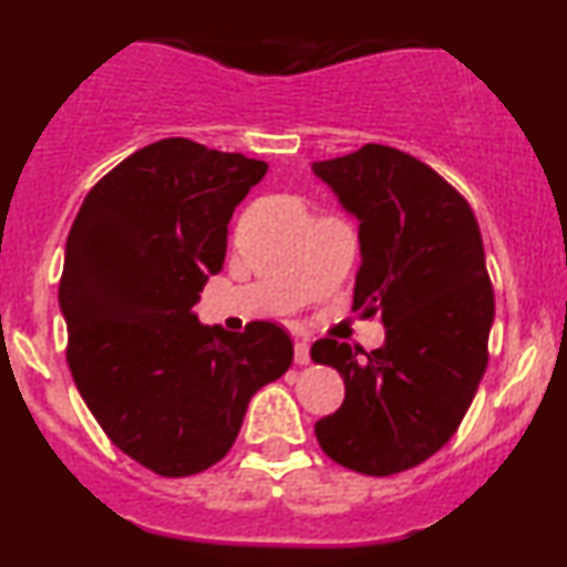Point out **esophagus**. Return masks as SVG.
<instances>
[{"instance_id": "34e87169", "label": "esophagus", "mask_w": 567, "mask_h": 567, "mask_svg": "<svg viewBox=\"0 0 567 567\" xmlns=\"http://www.w3.org/2000/svg\"><path fill=\"white\" fill-rule=\"evenodd\" d=\"M296 362H298V365H309V362H311L309 341H306V338H298V341H296Z\"/></svg>"}]
</instances>
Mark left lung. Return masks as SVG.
<instances>
[{"label":"left lung","mask_w":567,"mask_h":567,"mask_svg":"<svg viewBox=\"0 0 567 567\" xmlns=\"http://www.w3.org/2000/svg\"><path fill=\"white\" fill-rule=\"evenodd\" d=\"M360 220L354 309L381 311L386 343L333 338L311 360L341 373L347 396L315 424L347 470L386 477L434 455L470 410L487 365L493 288L472 207L432 167L381 143L311 165Z\"/></svg>","instance_id":"obj_1"}]
</instances>
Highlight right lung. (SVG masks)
Wrapping results in <instances>:
<instances>
[{
	"mask_svg": "<svg viewBox=\"0 0 567 567\" xmlns=\"http://www.w3.org/2000/svg\"><path fill=\"white\" fill-rule=\"evenodd\" d=\"M266 171L188 138L157 141L90 188L69 231L58 303L71 375L109 440L162 477L224 458L250 396L292 362L279 324L229 333L192 311L224 269L234 207Z\"/></svg>",
	"mask_w": 567,
	"mask_h": 567,
	"instance_id": "right-lung-1",
	"label": "right lung"
}]
</instances>
